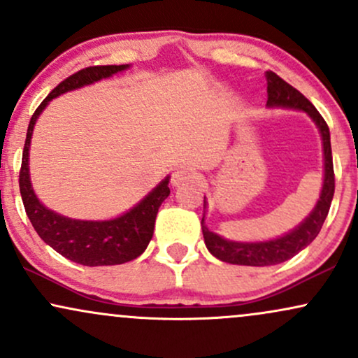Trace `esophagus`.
<instances>
[{
	"mask_svg": "<svg viewBox=\"0 0 358 358\" xmlns=\"http://www.w3.org/2000/svg\"><path fill=\"white\" fill-rule=\"evenodd\" d=\"M199 176H196L195 171H192L190 168H180L176 170L173 175H171V183L175 187H180V185H188V183H196Z\"/></svg>",
	"mask_w": 358,
	"mask_h": 358,
	"instance_id": "34e87169",
	"label": "esophagus"
}]
</instances>
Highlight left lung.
Listing matches in <instances>:
<instances>
[{"label": "left lung", "mask_w": 358, "mask_h": 358, "mask_svg": "<svg viewBox=\"0 0 358 358\" xmlns=\"http://www.w3.org/2000/svg\"><path fill=\"white\" fill-rule=\"evenodd\" d=\"M268 79V106H281V108L301 109L310 114V117L320 127V133L323 138V155H324V180L323 190L320 195L318 203L315 210L306 217L301 225H298L293 232L279 237V239L268 242H231L222 239L220 236L210 232L202 219V232L207 249L210 250L212 256L220 261L229 262V264L239 266H273L285 262L287 259L296 256L299 250L310 245L322 231V225L327 219L328 210H330L331 200L335 193V173H334V158H331V145H330V129L324 122L322 114L310 101L294 89L293 85L287 84L281 77L274 72H266ZM207 202L203 200V210ZM205 217V213H203Z\"/></svg>", "instance_id": "obj_1"}]
</instances>
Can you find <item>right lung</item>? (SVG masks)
<instances>
[{
    "mask_svg": "<svg viewBox=\"0 0 358 358\" xmlns=\"http://www.w3.org/2000/svg\"><path fill=\"white\" fill-rule=\"evenodd\" d=\"M127 67L129 65H94V67L82 69L62 80L36 108L28 124L27 139H24L22 168H20V193H22L24 212L43 242H47L64 257L79 262L82 266H114L141 256L153 237L159 205L170 195V187H168L170 178L163 180L145 200H141L136 207L117 219L104 222L67 219L45 208L31 190L30 175H28V150H30L31 133H34L36 117L53 97L67 90L79 89L82 85L106 79Z\"/></svg>",
    "mask_w": 358,
    "mask_h": 358,
    "instance_id": "right-lung-1",
    "label": "right lung"
}]
</instances>
